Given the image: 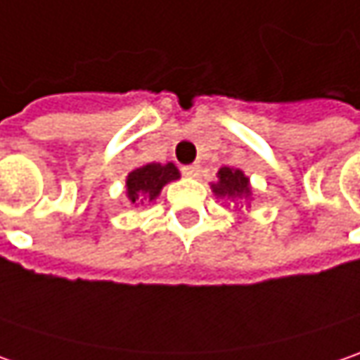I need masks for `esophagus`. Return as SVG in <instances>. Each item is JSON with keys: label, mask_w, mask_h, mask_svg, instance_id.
<instances>
[{"label": "esophagus", "mask_w": 360, "mask_h": 360, "mask_svg": "<svg viewBox=\"0 0 360 360\" xmlns=\"http://www.w3.org/2000/svg\"><path fill=\"white\" fill-rule=\"evenodd\" d=\"M199 173H201L199 165H187V167H183V175H185V177L195 179V177H199Z\"/></svg>", "instance_id": "34e87169"}]
</instances>
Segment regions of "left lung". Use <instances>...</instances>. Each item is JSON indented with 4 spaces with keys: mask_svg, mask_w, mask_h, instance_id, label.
<instances>
[{
    "mask_svg": "<svg viewBox=\"0 0 360 360\" xmlns=\"http://www.w3.org/2000/svg\"><path fill=\"white\" fill-rule=\"evenodd\" d=\"M213 195L219 199H229V201H252V185L250 177L243 173L242 169L233 167H221L217 171V181L211 183Z\"/></svg>",
    "mask_w": 360,
    "mask_h": 360,
    "instance_id": "8db88e82",
    "label": "left lung"
}]
</instances>
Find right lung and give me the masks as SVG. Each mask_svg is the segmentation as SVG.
<instances>
[{
    "instance_id": "1",
    "label": "right lung",
    "mask_w": 360,
    "mask_h": 360,
    "mask_svg": "<svg viewBox=\"0 0 360 360\" xmlns=\"http://www.w3.org/2000/svg\"><path fill=\"white\" fill-rule=\"evenodd\" d=\"M179 177V169L173 163H147L136 167L127 175V197L131 205L139 207L147 201H155L167 183L177 181Z\"/></svg>"
}]
</instances>
